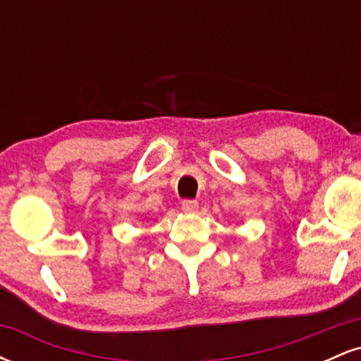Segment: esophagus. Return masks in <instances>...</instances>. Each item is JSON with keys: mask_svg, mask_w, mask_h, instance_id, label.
Returning a JSON list of instances; mask_svg holds the SVG:
<instances>
[{"mask_svg": "<svg viewBox=\"0 0 361 361\" xmlns=\"http://www.w3.org/2000/svg\"><path fill=\"white\" fill-rule=\"evenodd\" d=\"M181 210L185 214H195L198 210V202L197 200H183L181 204Z\"/></svg>", "mask_w": 361, "mask_h": 361, "instance_id": "1", "label": "esophagus"}]
</instances>
